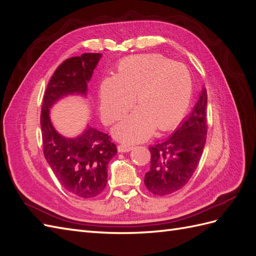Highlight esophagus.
Masks as SVG:
<instances>
[{
    "mask_svg": "<svg viewBox=\"0 0 256 256\" xmlns=\"http://www.w3.org/2000/svg\"><path fill=\"white\" fill-rule=\"evenodd\" d=\"M118 152H122V153H126V152H130L134 148L132 146H129V144H120L118 146Z\"/></svg>",
    "mask_w": 256,
    "mask_h": 256,
    "instance_id": "obj_1",
    "label": "esophagus"
}]
</instances>
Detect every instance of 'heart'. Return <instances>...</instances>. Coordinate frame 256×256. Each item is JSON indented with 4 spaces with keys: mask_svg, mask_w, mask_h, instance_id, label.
Here are the masks:
<instances>
[{
    "mask_svg": "<svg viewBox=\"0 0 256 256\" xmlns=\"http://www.w3.org/2000/svg\"><path fill=\"white\" fill-rule=\"evenodd\" d=\"M192 94L188 68L160 54L129 56L117 66L116 76L100 86V112L103 120L113 124L132 106L138 108L116 124L113 136L122 142L148 139L155 127L170 130L182 120Z\"/></svg>",
    "mask_w": 256,
    "mask_h": 256,
    "instance_id": "heart-1",
    "label": "heart"
}]
</instances>
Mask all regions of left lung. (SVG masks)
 <instances>
[{"mask_svg":"<svg viewBox=\"0 0 256 256\" xmlns=\"http://www.w3.org/2000/svg\"><path fill=\"white\" fill-rule=\"evenodd\" d=\"M206 89L188 117L167 139L150 146L151 168L144 176L146 189L156 196H167L186 184L196 170L206 142Z\"/></svg>","mask_w":256,"mask_h":256,"instance_id":"8db88e82","label":"left lung"}]
</instances>
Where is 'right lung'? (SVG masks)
<instances>
[{"label": "right lung", "instance_id": "obj_1", "mask_svg": "<svg viewBox=\"0 0 256 256\" xmlns=\"http://www.w3.org/2000/svg\"><path fill=\"white\" fill-rule=\"evenodd\" d=\"M101 58V53H84L63 62L48 84L40 118L48 164L65 190L84 198H94L105 189L108 165L117 154L116 146L106 134L89 124L74 138L60 134L53 126L50 112L68 96L86 98L88 82Z\"/></svg>", "mask_w": 256, "mask_h": 256}]
</instances>
